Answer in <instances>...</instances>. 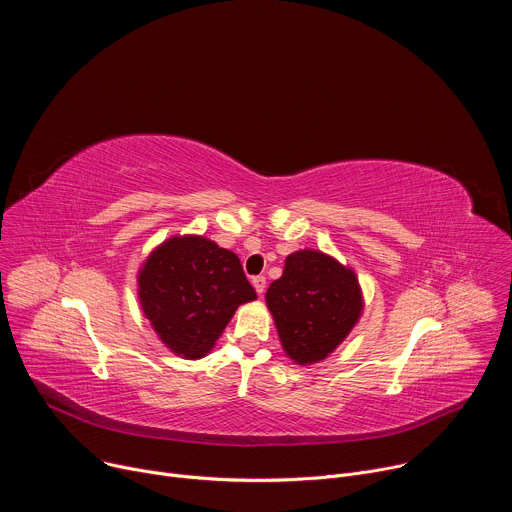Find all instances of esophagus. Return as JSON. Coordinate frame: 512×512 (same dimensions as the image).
Instances as JSON below:
<instances>
[{
	"label": "esophagus",
	"instance_id": "34e87169",
	"mask_svg": "<svg viewBox=\"0 0 512 512\" xmlns=\"http://www.w3.org/2000/svg\"><path fill=\"white\" fill-rule=\"evenodd\" d=\"M251 283H253V287H255V291L259 296H263V291H265V285H267V281H265V277L263 275H255L253 279H251Z\"/></svg>",
	"mask_w": 512,
	"mask_h": 512
}]
</instances>
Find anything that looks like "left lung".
Here are the masks:
<instances>
[{
	"label": "left lung",
	"mask_w": 512,
	"mask_h": 512,
	"mask_svg": "<svg viewBox=\"0 0 512 512\" xmlns=\"http://www.w3.org/2000/svg\"><path fill=\"white\" fill-rule=\"evenodd\" d=\"M265 302L285 354L304 367L336 350L362 314L354 271L316 249L287 255Z\"/></svg>",
	"instance_id": "8db88e82"
}]
</instances>
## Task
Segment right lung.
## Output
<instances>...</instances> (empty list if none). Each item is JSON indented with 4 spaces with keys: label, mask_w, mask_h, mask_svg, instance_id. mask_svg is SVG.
<instances>
[{
    "label": "right lung",
    "mask_w": 512,
    "mask_h": 512,
    "mask_svg": "<svg viewBox=\"0 0 512 512\" xmlns=\"http://www.w3.org/2000/svg\"><path fill=\"white\" fill-rule=\"evenodd\" d=\"M139 304L178 356H206L241 304L257 298L239 257L214 241L184 235L156 247L137 273Z\"/></svg>",
    "instance_id": "obj_1"
}]
</instances>
